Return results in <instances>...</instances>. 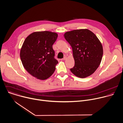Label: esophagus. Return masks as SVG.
<instances>
[{
	"label": "esophagus",
	"mask_w": 123,
	"mask_h": 123,
	"mask_svg": "<svg viewBox=\"0 0 123 123\" xmlns=\"http://www.w3.org/2000/svg\"><path fill=\"white\" fill-rule=\"evenodd\" d=\"M66 59H67V57L65 56V57H64L62 60H63V61H64V60H66Z\"/></svg>",
	"instance_id": "obj_1"
}]
</instances>
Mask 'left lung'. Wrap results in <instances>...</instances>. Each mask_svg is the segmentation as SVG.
Listing matches in <instances>:
<instances>
[{
	"label": "left lung",
	"mask_w": 123,
	"mask_h": 123,
	"mask_svg": "<svg viewBox=\"0 0 123 123\" xmlns=\"http://www.w3.org/2000/svg\"><path fill=\"white\" fill-rule=\"evenodd\" d=\"M65 40L72 48L75 65L70 71L76 76L85 78L91 76L100 64L103 49L97 36L88 29L66 32Z\"/></svg>",
	"instance_id": "left-lung-1"
}]
</instances>
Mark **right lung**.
<instances>
[{"instance_id":"obj_1","label":"right lung","mask_w":123,"mask_h":123,"mask_svg":"<svg viewBox=\"0 0 123 123\" xmlns=\"http://www.w3.org/2000/svg\"><path fill=\"white\" fill-rule=\"evenodd\" d=\"M58 36L56 32L49 31L34 32L23 43L20 52L22 64L37 79L46 80L55 71L58 62L54 58L52 45Z\"/></svg>"}]
</instances>
